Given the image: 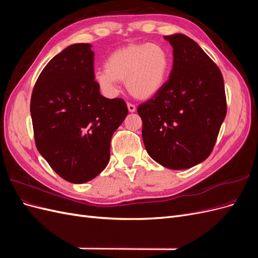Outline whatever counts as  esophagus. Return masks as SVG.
Masks as SVG:
<instances>
[{
    "instance_id": "esophagus-1",
    "label": "esophagus",
    "mask_w": 258,
    "mask_h": 258,
    "mask_svg": "<svg viewBox=\"0 0 258 258\" xmlns=\"http://www.w3.org/2000/svg\"><path fill=\"white\" fill-rule=\"evenodd\" d=\"M127 106H128V111H129L130 113H134V112H136V111H137V107H136V105H135V104L128 103V104H127Z\"/></svg>"
}]
</instances>
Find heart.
Listing matches in <instances>:
<instances>
[{
    "label": "heart",
    "mask_w": 258,
    "mask_h": 258,
    "mask_svg": "<svg viewBox=\"0 0 258 258\" xmlns=\"http://www.w3.org/2000/svg\"><path fill=\"white\" fill-rule=\"evenodd\" d=\"M170 69L169 53L159 44H131L114 51L105 69L95 74L96 83L107 93L117 91L118 82H126L128 91L138 99L155 96L165 85Z\"/></svg>",
    "instance_id": "heart-1"
}]
</instances>
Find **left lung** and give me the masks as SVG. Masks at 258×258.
<instances>
[{"label": "left lung", "mask_w": 258, "mask_h": 258, "mask_svg": "<svg viewBox=\"0 0 258 258\" xmlns=\"http://www.w3.org/2000/svg\"><path fill=\"white\" fill-rule=\"evenodd\" d=\"M173 47V67L163 87L138 114L146 151L159 165L188 169L212 153L227 112L221 70L184 34L165 36Z\"/></svg>", "instance_id": "left-lung-1"}]
</instances>
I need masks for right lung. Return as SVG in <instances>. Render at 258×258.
I'll list each match as a JSON object with an SVG mask.
<instances>
[{
	"instance_id": "1",
	"label": "right lung",
	"mask_w": 258,
	"mask_h": 258,
	"mask_svg": "<svg viewBox=\"0 0 258 258\" xmlns=\"http://www.w3.org/2000/svg\"><path fill=\"white\" fill-rule=\"evenodd\" d=\"M93 57L90 44L62 50L43 69L30 103L38 152L59 176L75 184L104 170L112 136L128 115L122 99L100 93Z\"/></svg>"
}]
</instances>
